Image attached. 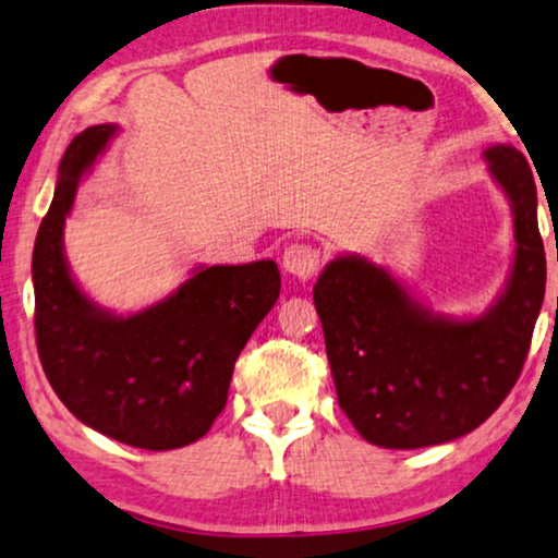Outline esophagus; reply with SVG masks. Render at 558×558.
<instances>
[{"mask_svg": "<svg viewBox=\"0 0 558 558\" xmlns=\"http://www.w3.org/2000/svg\"><path fill=\"white\" fill-rule=\"evenodd\" d=\"M318 263H322V255H318L316 247L311 244H291L283 252V270L299 280H311L318 272Z\"/></svg>", "mask_w": 558, "mask_h": 558, "instance_id": "obj_1", "label": "esophagus"}]
</instances>
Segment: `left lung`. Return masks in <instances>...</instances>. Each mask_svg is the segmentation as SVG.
Returning a JSON list of instances; mask_svg holds the SVG:
<instances>
[{
	"mask_svg": "<svg viewBox=\"0 0 558 558\" xmlns=\"http://www.w3.org/2000/svg\"><path fill=\"white\" fill-rule=\"evenodd\" d=\"M482 155L510 202L515 240L508 280L485 314H434L362 255L333 257L314 286L339 408L375 447L421 449L470 434L523 369L546 291L536 183L512 145Z\"/></svg>",
	"mask_w": 558,
	"mask_h": 558,
	"instance_id": "obj_1",
	"label": "left lung"
}]
</instances>
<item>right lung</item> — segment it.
I'll list each match as a JSON object with an SVG mask.
<instances>
[{
    "label": "right lung",
    "instance_id": "1",
    "mask_svg": "<svg viewBox=\"0 0 558 558\" xmlns=\"http://www.w3.org/2000/svg\"><path fill=\"white\" fill-rule=\"evenodd\" d=\"M117 132L84 130L58 168L33 250L37 354L50 388L88 428L137 449H181L225 411L236 356L280 295V270L272 259L202 265L130 316L88 299L65 259L63 227L81 178Z\"/></svg>",
    "mask_w": 558,
    "mask_h": 558
}]
</instances>
